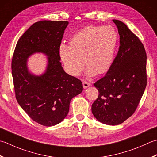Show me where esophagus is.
I'll return each mask as SVG.
<instances>
[{"label": "esophagus", "instance_id": "1", "mask_svg": "<svg viewBox=\"0 0 157 157\" xmlns=\"http://www.w3.org/2000/svg\"><path fill=\"white\" fill-rule=\"evenodd\" d=\"M83 87L84 88H87L88 87L90 86V84L89 82H86V81H83Z\"/></svg>", "mask_w": 157, "mask_h": 157}]
</instances>
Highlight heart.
Segmentation results:
<instances>
[{
  "label": "heart",
  "mask_w": 157,
  "mask_h": 157,
  "mask_svg": "<svg viewBox=\"0 0 157 157\" xmlns=\"http://www.w3.org/2000/svg\"><path fill=\"white\" fill-rule=\"evenodd\" d=\"M117 39V33L109 25L89 26L76 33L69 45L60 46V55L67 71L78 75L84 63L88 67V75L103 74L111 64Z\"/></svg>",
  "instance_id": "b5f03b06"
}]
</instances>
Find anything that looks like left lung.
<instances>
[{
    "label": "left lung",
    "instance_id": "obj_1",
    "mask_svg": "<svg viewBox=\"0 0 157 157\" xmlns=\"http://www.w3.org/2000/svg\"><path fill=\"white\" fill-rule=\"evenodd\" d=\"M118 28L120 47L103 78L94 84L99 97L92 112L99 122L122 123L133 114L147 84L146 52L140 39L124 23L113 20Z\"/></svg>",
    "mask_w": 157,
    "mask_h": 157
}]
</instances>
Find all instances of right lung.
Returning a JSON list of instances; mask_svg holds the SVG:
<instances>
[{
    "label": "right lung",
    "mask_w": 157,
    "mask_h": 157,
    "mask_svg": "<svg viewBox=\"0 0 157 157\" xmlns=\"http://www.w3.org/2000/svg\"><path fill=\"white\" fill-rule=\"evenodd\" d=\"M67 21L35 22L23 34L15 46L11 69L17 103L37 123L51 127L68 114L70 101L83 90L81 80L67 74L61 66L60 46ZM36 52L48 56L46 72L34 76L27 68V58Z\"/></svg>",
    "instance_id": "right-lung-1"
}]
</instances>
